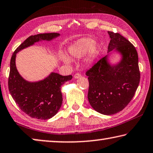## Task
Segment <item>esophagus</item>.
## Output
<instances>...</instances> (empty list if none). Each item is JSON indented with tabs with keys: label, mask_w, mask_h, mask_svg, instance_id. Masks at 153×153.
I'll return each mask as SVG.
<instances>
[{
	"label": "esophagus",
	"mask_w": 153,
	"mask_h": 153,
	"mask_svg": "<svg viewBox=\"0 0 153 153\" xmlns=\"http://www.w3.org/2000/svg\"><path fill=\"white\" fill-rule=\"evenodd\" d=\"M81 74H79V73H76V74H74V79H79V78H81Z\"/></svg>",
	"instance_id": "1"
}]
</instances>
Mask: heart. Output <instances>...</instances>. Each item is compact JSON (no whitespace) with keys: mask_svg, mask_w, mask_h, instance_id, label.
Listing matches in <instances>:
<instances>
[{"mask_svg":"<svg viewBox=\"0 0 153 153\" xmlns=\"http://www.w3.org/2000/svg\"><path fill=\"white\" fill-rule=\"evenodd\" d=\"M94 43V39L88 37L78 39L68 48L69 56L72 59H79L88 52L85 58V63L88 65L91 64L94 62L98 54V48ZM62 59L65 64H70L71 62L70 59L65 55L62 56Z\"/></svg>","mask_w":153,"mask_h":153,"instance_id":"heart-1","label":"heart"}]
</instances>
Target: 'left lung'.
I'll return each instance as SVG.
<instances>
[{
  "instance_id": "8db88e82",
  "label": "left lung",
  "mask_w": 153,
  "mask_h": 153,
  "mask_svg": "<svg viewBox=\"0 0 153 153\" xmlns=\"http://www.w3.org/2000/svg\"><path fill=\"white\" fill-rule=\"evenodd\" d=\"M110 42L108 54L86 72L88 76V98L94 109L103 115L118 113L132 100L139 85L140 72L138 55L134 46L119 33L108 31ZM112 52L121 60L111 65L108 56Z\"/></svg>"
}]
</instances>
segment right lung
<instances>
[{"label": "right lung", "mask_w": 153, "mask_h": 153, "mask_svg": "<svg viewBox=\"0 0 153 153\" xmlns=\"http://www.w3.org/2000/svg\"><path fill=\"white\" fill-rule=\"evenodd\" d=\"M60 36L57 33L31 36L14 51L10 62L8 81L9 90L20 109L30 117L48 120L57 114L62 105L61 87L72 78V75L62 76L51 72L45 79L30 82L25 80L18 72L16 65V54L22 49L40 41H51Z\"/></svg>", "instance_id": "add662e5"}]
</instances>
